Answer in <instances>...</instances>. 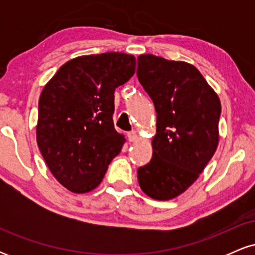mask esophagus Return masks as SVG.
I'll list each match as a JSON object with an SVG mask.
<instances>
[{
	"mask_svg": "<svg viewBox=\"0 0 255 255\" xmlns=\"http://www.w3.org/2000/svg\"><path fill=\"white\" fill-rule=\"evenodd\" d=\"M128 139H129V141L131 142L137 141V140H139V134H137L135 130L129 131V133H128Z\"/></svg>",
	"mask_w": 255,
	"mask_h": 255,
	"instance_id": "obj_1",
	"label": "esophagus"
}]
</instances>
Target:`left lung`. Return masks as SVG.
<instances>
[{
	"label": "left lung",
	"mask_w": 255,
	"mask_h": 255,
	"mask_svg": "<svg viewBox=\"0 0 255 255\" xmlns=\"http://www.w3.org/2000/svg\"><path fill=\"white\" fill-rule=\"evenodd\" d=\"M137 79L157 113L151 162L137 169L141 191L156 200L186 192L204 171L219 142L221 101L191 63L146 54Z\"/></svg>",
	"instance_id": "1"
}]
</instances>
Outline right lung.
<instances>
[{
	"label": "right lung",
	"instance_id": "obj_1",
	"mask_svg": "<svg viewBox=\"0 0 255 255\" xmlns=\"http://www.w3.org/2000/svg\"><path fill=\"white\" fill-rule=\"evenodd\" d=\"M133 55L105 52L72 58L40 93L36 139L54 177L73 193L93 191L121 152L114 127V92L135 73Z\"/></svg>",
	"mask_w": 255,
	"mask_h": 255
}]
</instances>
